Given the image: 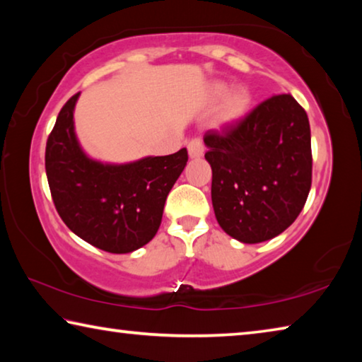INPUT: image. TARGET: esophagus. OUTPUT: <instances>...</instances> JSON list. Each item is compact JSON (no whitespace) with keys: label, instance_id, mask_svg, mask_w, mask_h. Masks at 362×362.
Returning <instances> with one entry per match:
<instances>
[{"label":"esophagus","instance_id":"obj_1","mask_svg":"<svg viewBox=\"0 0 362 362\" xmlns=\"http://www.w3.org/2000/svg\"><path fill=\"white\" fill-rule=\"evenodd\" d=\"M206 146L201 139H192L188 142V155L189 158H201L204 155Z\"/></svg>","mask_w":362,"mask_h":362}]
</instances>
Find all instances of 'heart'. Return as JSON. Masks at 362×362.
<instances>
[{
    "label": "heart",
    "mask_w": 362,
    "mask_h": 362,
    "mask_svg": "<svg viewBox=\"0 0 362 362\" xmlns=\"http://www.w3.org/2000/svg\"><path fill=\"white\" fill-rule=\"evenodd\" d=\"M211 95L216 100L223 97L222 108H220V119L223 122H236L244 118L250 107V100H252L250 93L243 86H236L228 90V86L222 83L212 86Z\"/></svg>",
    "instance_id": "1"
}]
</instances>
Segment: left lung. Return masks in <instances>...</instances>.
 <instances>
[{"label":"left lung","mask_w":362,"mask_h":362,"mask_svg":"<svg viewBox=\"0 0 362 362\" xmlns=\"http://www.w3.org/2000/svg\"><path fill=\"white\" fill-rule=\"evenodd\" d=\"M212 206L222 230L255 244L283 233L311 188V134L291 94L273 95L222 132L207 131Z\"/></svg>","instance_id":"8db88e82"}]
</instances>
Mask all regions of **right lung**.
<instances>
[{
    "mask_svg": "<svg viewBox=\"0 0 362 362\" xmlns=\"http://www.w3.org/2000/svg\"><path fill=\"white\" fill-rule=\"evenodd\" d=\"M79 93L60 110L46 144V175L65 225L105 252L127 254L153 240L166 198L188 161L187 148L126 164H103L83 151L73 110Z\"/></svg>",
    "mask_w": 362,
    "mask_h": 362,
    "instance_id": "obj_1",
    "label": "right lung"
}]
</instances>
